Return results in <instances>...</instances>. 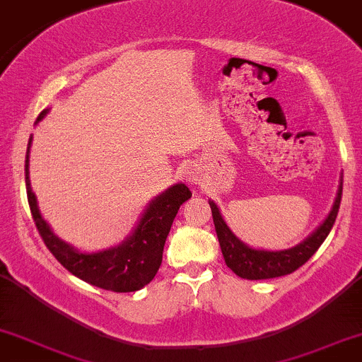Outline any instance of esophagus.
<instances>
[{
    "instance_id": "obj_1",
    "label": "esophagus",
    "mask_w": 362,
    "mask_h": 362,
    "mask_svg": "<svg viewBox=\"0 0 362 362\" xmlns=\"http://www.w3.org/2000/svg\"><path fill=\"white\" fill-rule=\"evenodd\" d=\"M185 177L189 178V182H194V184H197L199 182V172L195 168H189L185 172Z\"/></svg>"
}]
</instances>
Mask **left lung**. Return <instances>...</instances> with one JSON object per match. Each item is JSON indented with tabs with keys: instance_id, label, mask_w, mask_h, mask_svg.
Here are the masks:
<instances>
[{
	"instance_id": "left-lung-1",
	"label": "left lung",
	"mask_w": 362,
	"mask_h": 362,
	"mask_svg": "<svg viewBox=\"0 0 362 362\" xmlns=\"http://www.w3.org/2000/svg\"><path fill=\"white\" fill-rule=\"evenodd\" d=\"M340 199H342V177H340L337 195H335L334 206L323 223L311 233L308 238L303 240L296 247L286 248V250H264V248H252L236 236L224 221L221 211L214 201H209L213 221L218 235L219 247H221L224 262L236 276L242 279L260 281L272 279V277L288 276L300 269L303 264L310 260V257L318 250L320 245L325 242L337 218Z\"/></svg>"
}]
</instances>
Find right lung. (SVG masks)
Listing matches in <instances>:
<instances>
[{"instance_id":"1","label":"right lung","mask_w":362,"mask_h":362,"mask_svg":"<svg viewBox=\"0 0 362 362\" xmlns=\"http://www.w3.org/2000/svg\"><path fill=\"white\" fill-rule=\"evenodd\" d=\"M47 114L49 109L40 112L35 124H39ZM32 139L34 138L30 134L27 160H25V185H27L28 206H30L32 218L45 247L51 250L57 262L81 281L97 288L114 291V293H132L149 284L161 265L163 247L173 219L180 206L192 195L189 187L178 182L151 199L149 204L144 207L134 230L115 247L98 252L78 250L54 233L37 206V197L30 185V172H28Z\"/></svg>"}]
</instances>
